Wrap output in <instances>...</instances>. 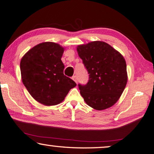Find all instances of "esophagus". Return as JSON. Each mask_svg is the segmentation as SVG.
I'll use <instances>...</instances> for the list:
<instances>
[{
	"label": "esophagus",
	"instance_id": "1",
	"mask_svg": "<svg viewBox=\"0 0 154 154\" xmlns=\"http://www.w3.org/2000/svg\"><path fill=\"white\" fill-rule=\"evenodd\" d=\"M72 79H73V80L74 81V82L77 84V82H78V80H77V77H76V76H72Z\"/></svg>",
	"mask_w": 154,
	"mask_h": 154
}]
</instances>
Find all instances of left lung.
I'll list each match as a JSON object with an SVG mask.
<instances>
[{
	"label": "left lung",
	"instance_id": "8db88e82",
	"mask_svg": "<svg viewBox=\"0 0 154 154\" xmlns=\"http://www.w3.org/2000/svg\"><path fill=\"white\" fill-rule=\"evenodd\" d=\"M77 51L89 74L88 83L78 85L86 103L98 111L114 105L127 82L123 56L108 43L100 41L78 45Z\"/></svg>",
	"mask_w": 154,
	"mask_h": 154
}]
</instances>
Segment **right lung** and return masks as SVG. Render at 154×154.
Returning <instances> with one entry per match:
<instances>
[{
	"instance_id": "right-lung-1",
	"label": "right lung",
	"mask_w": 154,
	"mask_h": 154,
	"mask_svg": "<svg viewBox=\"0 0 154 154\" xmlns=\"http://www.w3.org/2000/svg\"><path fill=\"white\" fill-rule=\"evenodd\" d=\"M64 49L53 42H43L26 53L20 63L23 85L35 100L45 106L62 102L76 82L63 74L61 60Z\"/></svg>"
}]
</instances>
